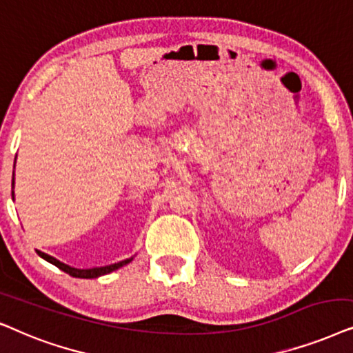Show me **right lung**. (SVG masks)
<instances>
[{
    "label": "right lung",
    "instance_id": "right-lung-1",
    "mask_svg": "<svg viewBox=\"0 0 353 353\" xmlns=\"http://www.w3.org/2000/svg\"><path fill=\"white\" fill-rule=\"evenodd\" d=\"M12 185H14V179H12ZM14 195V192H12ZM37 253L43 258V260H46L48 263H51V265L58 266L61 271L68 272L69 276H72V278H81V279H93V278H100V276H105V274H110L111 271H116L119 270L121 266L128 265V263H130L134 260V258H128V260H122L119 263H114V265H108V266H100V268H90V270H77V268H72L69 265H64V263H61L59 260H56L54 256H50L46 255V253L37 250Z\"/></svg>",
    "mask_w": 353,
    "mask_h": 353
}]
</instances>
